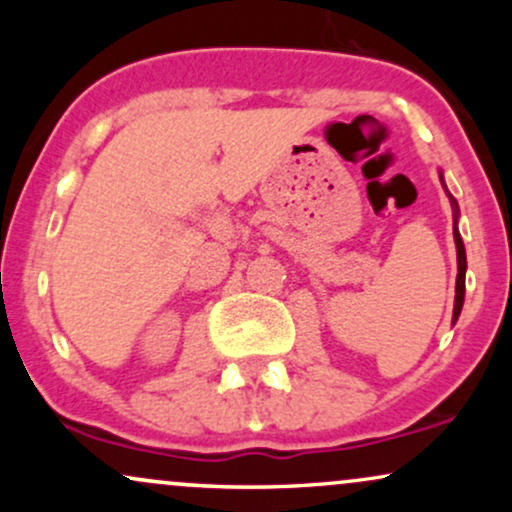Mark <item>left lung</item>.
Here are the masks:
<instances>
[{
	"label": "left lung",
	"mask_w": 512,
	"mask_h": 512,
	"mask_svg": "<svg viewBox=\"0 0 512 512\" xmlns=\"http://www.w3.org/2000/svg\"><path fill=\"white\" fill-rule=\"evenodd\" d=\"M452 207H455L457 214V202L452 199ZM455 245H457V286H455V310H452V317H460L462 303H464V269H467V255H464V243L460 238V231L455 226Z\"/></svg>",
	"instance_id": "obj_1"
}]
</instances>
